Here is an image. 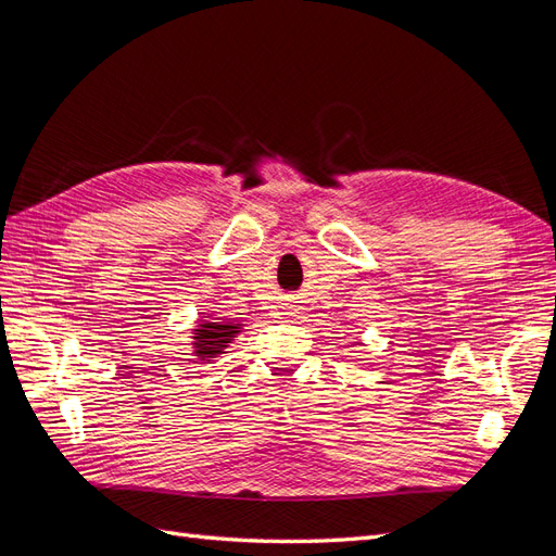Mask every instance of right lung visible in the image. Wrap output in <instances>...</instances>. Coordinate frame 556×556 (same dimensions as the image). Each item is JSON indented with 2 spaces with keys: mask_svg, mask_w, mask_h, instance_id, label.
I'll return each mask as SVG.
<instances>
[{
  "mask_svg": "<svg viewBox=\"0 0 556 556\" xmlns=\"http://www.w3.org/2000/svg\"><path fill=\"white\" fill-rule=\"evenodd\" d=\"M238 332L240 324H236V320H201V326L193 330V353L201 361L217 357Z\"/></svg>",
  "mask_w": 556,
  "mask_h": 556,
  "instance_id": "right-lung-1",
  "label": "right lung"
}]
</instances>
